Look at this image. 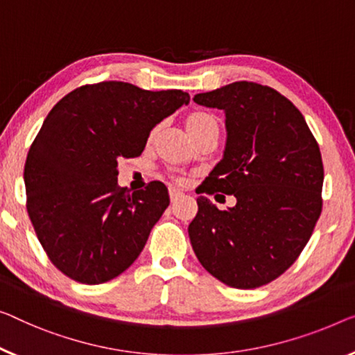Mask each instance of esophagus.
I'll list each match as a JSON object with an SVG mask.
<instances>
[{"label": "esophagus", "instance_id": "1", "mask_svg": "<svg viewBox=\"0 0 355 355\" xmlns=\"http://www.w3.org/2000/svg\"><path fill=\"white\" fill-rule=\"evenodd\" d=\"M168 196H171L172 202H177V200L183 196V193L178 191V189H175V188H168Z\"/></svg>", "mask_w": 355, "mask_h": 355}]
</instances>
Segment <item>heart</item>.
<instances>
[{
    "label": "heart",
    "mask_w": 355,
    "mask_h": 355,
    "mask_svg": "<svg viewBox=\"0 0 355 355\" xmlns=\"http://www.w3.org/2000/svg\"><path fill=\"white\" fill-rule=\"evenodd\" d=\"M184 127H187L189 137L194 139V137L200 134L202 130L209 129V127H218V124H216V119L211 114L191 113L187 119H184Z\"/></svg>",
    "instance_id": "1"
}]
</instances>
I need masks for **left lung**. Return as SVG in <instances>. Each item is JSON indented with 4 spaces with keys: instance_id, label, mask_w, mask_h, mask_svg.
Wrapping results in <instances>:
<instances>
[{
    "instance_id": "obj_1",
    "label": "left lung",
    "mask_w": 355,
    "mask_h": 355,
    "mask_svg": "<svg viewBox=\"0 0 355 355\" xmlns=\"http://www.w3.org/2000/svg\"><path fill=\"white\" fill-rule=\"evenodd\" d=\"M194 102L225 111L226 146L204 193L234 194L218 210L205 196L188 226L200 264L234 288H257L292 266L322 211L324 164L300 110L268 86L237 81Z\"/></svg>"
}]
</instances>
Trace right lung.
I'll use <instances>...</instances> for the list:
<instances>
[{
	"instance_id": "right-lung-1",
	"label": "right lung",
	"mask_w": 355,
	"mask_h": 355,
	"mask_svg": "<svg viewBox=\"0 0 355 355\" xmlns=\"http://www.w3.org/2000/svg\"><path fill=\"white\" fill-rule=\"evenodd\" d=\"M188 103L177 89L103 81L75 89L49 111L26 156V210L65 276L103 284L139 258L171 199L161 182L121 188L118 161L140 156L153 127Z\"/></svg>"
}]
</instances>
